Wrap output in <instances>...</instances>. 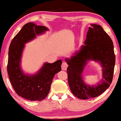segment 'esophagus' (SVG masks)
Returning a JSON list of instances; mask_svg holds the SVG:
<instances>
[{"instance_id": "34e87169", "label": "esophagus", "mask_w": 121, "mask_h": 121, "mask_svg": "<svg viewBox=\"0 0 121 121\" xmlns=\"http://www.w3.org/2000/svg\"><path fill=\"white\" fill-rule=\"evenodd\" d=\"M68 64H67V63L63 62L62 63V70H66L67 68L68 67Z\"/></svg>"}]
</instances>
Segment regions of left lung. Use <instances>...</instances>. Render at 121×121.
Segmentation results:
<instances>
[{"instance_id":"8db88e82","label":"left lung","mask_w":121,"mask_h":121,"mask_svg":"<svg viewBox=\"0 0 121 121\" xmlns=\"http://www.w3.org/2000/svg\"><path fill=\"white\" fill-rule=\"evenodd\" d=\"M85 45L70 59H65L69 86L72 93L78 98L87 99L99 96L110 86L115 65L113 43L101 26L91 24L88 30ZM99 61L103 67V79L95 87L86 85L81 73L88 60Z\"/></svg>"}]
</instances>
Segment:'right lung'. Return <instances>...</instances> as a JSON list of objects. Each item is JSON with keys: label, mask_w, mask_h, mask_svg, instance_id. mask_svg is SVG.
<instances>
[{"label": "right lung", "mask_w": 121, "mask_h": 121, "mask_svg": "<svg viewBox=\"0 0 121 121\" xmlns=\"http://www.w3.org/2000/svg\"><path fill=\"white\" fill-rule=\"evenodd\" d=\"M47 30L44 26L28 23L13 38L9 45L7 64L9 79L17 95L30 101L44 99L49 93L55 74L61 70V60L53 63H46L34 76L24 74L20 69V58L24 44Z\"/></svg>", "instance_id": "add662e5"}]
</instances>
